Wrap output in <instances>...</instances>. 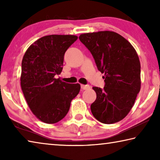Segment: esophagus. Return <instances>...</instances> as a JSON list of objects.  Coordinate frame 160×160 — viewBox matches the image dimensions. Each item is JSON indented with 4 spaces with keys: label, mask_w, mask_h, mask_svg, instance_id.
<instances>
[{
    "label": "esophagus",
    "mask_w": 160,
    "mask_h": 160,
    "mask_svg": "<svg viewBox=\"0 0 160 160\" xmlns=\"http://www.w3.org/2000/svg\"><path fill=\"white\" fill-rule=\"evenodd\" d=\"M90 85H81V89H82V90H88L89 88H90Z\"/></svg>",
    "instance_id": "esophagus-1"
}]
</instances>
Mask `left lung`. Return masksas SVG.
<instances>
[{
	"label": "left lung",
	"instance_id": "1",
	"mask_svg": "<svg viewBox=\"0 0 160 160\" xmlns=\"http://www.w3.org/2000/svg\"><path fill=\"white\" fill-rule=\"evenodd\" d=\"M79 39L104 74V88H92L97 98L91 104V112L102 123L118 122L130 112L141 87L136 51L128 40L112 31L81 34Z\"/></svg>",
	"mask_w": 160,
	"mask_h": 160
}]
</instances>
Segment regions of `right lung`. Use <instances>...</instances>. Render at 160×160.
<instances>
[{"instance_id": "obj_1", "label": "right lung", "mask_w": 160, "mask_h": 160, "mask_svg": "<svg viewBox=\"0 0 160 160\" xmlns=\"http://www.w3.org/2000/svg\"><path fill=\"white\" fill-rule=\"evenodd\" d=\"M75 35L51 34L35 41L22 61L21 88L34 115L42 122L55 123L68 113L80 85L63 82L60 75L64 54L76 41Z\"/></svg>"}]
</instances>
